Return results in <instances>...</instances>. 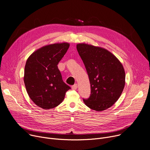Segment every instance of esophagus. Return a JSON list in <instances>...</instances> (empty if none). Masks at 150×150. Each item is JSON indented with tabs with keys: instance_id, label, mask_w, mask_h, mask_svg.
Segmentation results:
<instances>
[{
	"instance_id": "esophagus-1",
	"label": "esophagus",
	"mask_w": 150,
	"mask_h": 150,
	"mask_svg": "<svg viewBox=\"0 0 150 150\" xmlns=\"http://www.w3.org/2000/svg\"><path fill=\"white\" fill-rule=\"evenodd\" d=\"M77 88H78V85H77V84H75L74 85H73V86H72V90H76Z\"/></svg>"
}]
</instances>
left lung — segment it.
Segmentation results:
<instances>
[{
    "mask_svg": "<svg viewBox=\"0 0 150 150\" xmlns=\"http://www.w3.org/2000/svg\"><path fill=\"white\" fill-rule=\"evenodd\" d=\"M78 52L86 67L91 94L83 99L90 108L101 112L112 107L121 95L125 74L120 61L108 50L86 43L76 45Z\"/></svg>",
    "mask_w": 150,
    "mask_h": 150,
    "instance_id": "left-lung-1",
    "label": "left lung"
}]
</instances>
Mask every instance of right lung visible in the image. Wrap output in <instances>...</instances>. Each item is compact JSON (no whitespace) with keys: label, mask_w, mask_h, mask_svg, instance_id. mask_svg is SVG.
<instances>
[{"label":"right lung","mask_w":150,"mask_h":150,"mask_svg":"<svg viewBox=\"0 0 150 150\" xmlns=\"http://www.w3.org/2000/svg\"><path fill=\"white\" fill-rule=\"evenodd\" d=\"M69 46L66 42L46 45L36 50L27 59L24 72L26 91L34 104L43 109L60 104L71 88L63 82L57 66Z\"/></svg>","instance_id":"right-lung-1"}]
</instances>
